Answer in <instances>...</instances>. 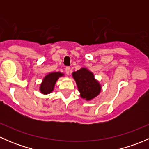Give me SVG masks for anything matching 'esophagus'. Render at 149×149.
Returning a JSON list of instances; mask_svg holds the SVG:
<instances>
[{
  "label": "esophagus",
  "mask_w": 149,
  "mask_h": 149,
  "mask_svg": "<svg viewBox=\"0 0 149 149\" xmlns=\"http://www.w3.org/2000/svg\"><path fill=\"white\" fill-rule=\"evenodd\" d=\"M70 71V67H66L65 68V72H66V74L69 75Z\"/></svg>",
  "instance_id": "1"
}]
</instances>
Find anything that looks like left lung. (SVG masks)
Wrapping results in <instances>:
<instances>
[{"mask_svg":"<svg viewBox=\"0 0 149 149\" xmlns=\"http://www.w3.org/2000/svg\"><path fill=\"white\" fill-rule=\"evenodd\" d=\"M73 76L76 80L82 98L90 100L100 94L101 91L100 84L94 79V74L87 69L81 68L73 72Z\"/></svg>","mask_w":149,"mask_h":149,"instance_id":"obj_1","label":"left lung"}]
</instances>
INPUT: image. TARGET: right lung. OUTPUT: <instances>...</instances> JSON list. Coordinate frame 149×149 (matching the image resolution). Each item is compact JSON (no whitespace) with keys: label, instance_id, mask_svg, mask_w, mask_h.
<instances>
[{"label":"right lung","instance_id":"right-lung-1","mask_svg":"<svg viewBox=\"0 0 149 149\" xmlns=\"http://www.w3.org/2000/svg\"><path fill=\"white\" fill-rule=\"evenodd\" d=\"M63 76V74L59 72H55V73H51L47 75L43 79L42 84L40 86V91L42 94H47L52 92L54 88V86L56 83L58 78Z\"/></svg>","mask_w":149,"mask_h":149}]
</instances>
